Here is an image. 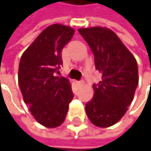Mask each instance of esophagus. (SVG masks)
Here are the masks:
<instances>
[{"label":"esophagus","mask_w":151,"mask_h":151,"mask_svg":"<svg viewBox=\"0 0 151 151\" xmlns=\"http://www.w3.org/2000/svg\"><path fill=\"white\" fill-rule=\"evenodd\" d=\"M83 84H84V82H83V81H77V82H76L77 87H81V86H83Z\"/></svg>","instance_id":"obj_1"}]
</instances>
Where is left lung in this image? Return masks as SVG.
Listing matches in <instances>:
<instances>
[{"instance_id": "left-lung-1", "label": "left lung", "mask_w": 151, "mask_h": 151, "mask_svg": "<svg viewBox=\"0 0 151 151\" xmlns=\"http://www.w3.org/2000/svg\"><path fill=\"white\" fill-rule=\"evenodd\" d=\"M94 56V65L102 75L93 85V96L86 104L88 118L99 128L116 124L132 102L139 76L134 56L117 35L107 27L78 29Z\"/></svg>"}]
</instances>
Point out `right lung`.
Instances as JSON below:
<instances>
[{"label": "right lung", "mask_w": 151, "mask_h": 151, "mask_svg": "<svg viewBox=\"0 0 151 151\" xmlns=\"http://www.w3.org/2000/svg\"><path fill=\"white\" fill-rule=\"evenodd\" d=\"M75 29L63 24L49 25L23 52L18 80L24 103L33 117L46 128L60 126L74 98L67 78L55 76L62 63L61 50Z\"/></svg>", "instance_id": "1"}]
</instances>
